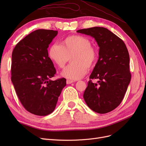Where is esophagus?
<instances>
[{"label": "esophagus", "mask_w": 146, "mask_h": 146, "mask_svg": "<svg viewBox=\"0 0 146 146\" xmlns=\"http://www.w3.org/2000/svg\"><path fill=\"white\" fill-rule=\"evenodd\" d=\"M74 82V81L70 80H66V83H67V84H71V83H72Z\"/></svg>", "instance_id": "34e87169"}]
</instances>
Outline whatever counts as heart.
Wrapping results in <instances>:
<instances>
[{
    "label": "heart",
    "mask_w": 146,
    "mask_h": 146,
    "mask_svg": "<svg viewBox=\"0 0 146 146\" xmlns=\"http://www.w3.org/2000/svg\"><path fill=\"white\" fill-rule=\"evenodd\" d=\"M48 56L54 64L63 68L70 58L71 63L61 72V76L70 80H78L86 74L88 68L96 62L98 53L91 47L88 38L81 35H71L54 44L48 49Z\"/></svg>",
    "instance_id": "heart-1"
}]
</instances>
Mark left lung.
I'll return each mask as SVG.
<instances>
[{"label": "left lung", "mask_w": 146, "mask_h": 146, "mask_svg": "<svg viewBox=\"0 0 146 146\" xmlns=\"http://www.w3.org/2000/svg\"><path fill=\"white\" fill-rule=\"evenodd\" d=\"M77 32L94 38L99 47V59L90 77L99 79V84L88 82L84 100L96 113L111 111L121 103L131 80L127 48L121 38L104 27L81 29Z\"/></svg>", "instance_id": "left-lung-1"}]
</instances>
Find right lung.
<instances>
[{
    "label": "right lung",
    "instance_id": "1",
    "mask_svg": "<svg viewBox=\"0 0 146 146\" xmlns=\"http://www.w3.org/2000/svg\"><path fill=\"white\" fill-rule=\"evenodd\" d=\"M57 31L39 29L27 35L16 45L11 56V82L26 110L38 116L54 111L64 78L53 81L56 70L48 56L47 48Z\"/></svg>",
    "mask_w": 146,
    "mask_h": 146
}]
</instances>
